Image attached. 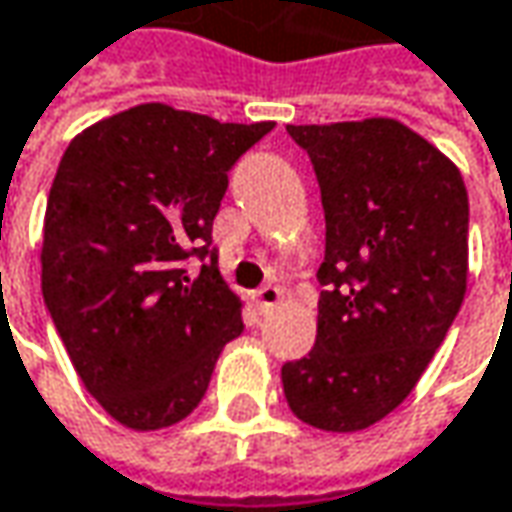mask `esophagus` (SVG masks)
<instances>
[{
	"label": "esophagus",
	"mask_w": 512,
	"mask_h": 512,
	"mask_svg": "<svg viewBox=\"0 0 512 512\" xmlns=\"http://www.w3.org/2000/svg\"><path fill=\"white\" fill-rule=\"evenodd\" d=\"M281 301H284V289H281V286H263V289H257L255 292V304L260 313L278 307Z\"/></svg>",
	"instance_id": "esophagus-1"
}]
</instances>
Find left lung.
I'll list each match as a JSON object with an SVG mask.
<instances>
[{
	"label": "left lung",
	"mask_w": 512,
	"mask_h": 512,
	"mask_svg": "<svg viewBox=\"0 0 512 512\" xmlns=\"http://www.w3.org/2000/svg\"><path fill=\"white\" fill-rule=\"evenodd\" d=\"M324 205L316 347L281 368L286 403L321 432H362L429 368L464 304L469 199L461 170L406 124H289Z\"/></svg>",
	"instance_id": "1"
}]
</instances>
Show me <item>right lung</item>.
<instances>
[{
	"label": "right lung",
	"instance_id": "right-lung-1",
	"mask_svg": "<svg viewBox=\"0 0 512 512\" xmlns=\"http://www.w3.org/2000/svg\"><path fill=\"white\" fill-rule=\"evenodd\" d=\"M272 127L138 104L86 127L60 159L43 298L86 391L133 432L185 420L243 333L211 226L231 165ZM188 256L203 260L196 279Z\"/></svg>",
	"mask_w": 512,
	"mask_h": 512
}]
</instances>
